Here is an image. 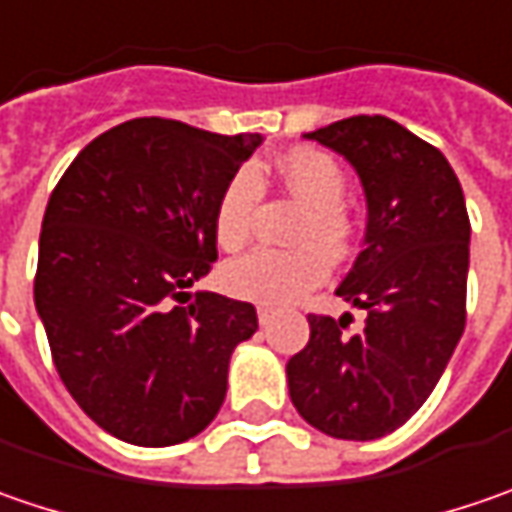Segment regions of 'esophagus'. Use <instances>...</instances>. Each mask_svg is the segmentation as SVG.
Returning <instances> with one entry per match:
<instances>
[{
  "instance_id": "obj_1",
  "label": "esophagus",
  "mask_w": 512,
  "mask_h": 512,
  "mask_svg": "<svg viewBox=\"0 0 512 512\" xmlns=\"http://www.w3.org/2000/svg\"><path fill=\"white\" fill-rule=\"evenodd\" d=\"M257 321H260V326H269V323L275 321V306L260 303V306H257Z\"/></svg>"
}]
</instances>
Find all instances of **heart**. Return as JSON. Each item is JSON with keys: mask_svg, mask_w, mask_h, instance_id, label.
<instances>
[{"mask_svg": "<svg viewBox=\"0 0 512 512\" xmlns=\"http://www.w3.org/2000/svg\"><path fill=\"white\" fill-rule=\"evenodd\" d=\"M278 177L283 189L306 203L298 240L321 242L324 249L341 255L349 246L352 226L341 206L346 183L338 163L318 148L300 145L280 157ZM260 194L263 183L255 166L237 168L226 180L214 206V234L223 249H240L249 240ZM320 247L306 243L298 249H255L234 257L223 266V286L237 298L260 303L295 300L329 275V260Z\"/></svg>", "mask_w": 512, "mask_h": 512, "instance_id": "obj_1", "label": "heart"}]
</instances>
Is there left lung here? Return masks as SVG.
Here are the masks:
<instances>
[{
  "label": "left lung",
  "instance_id": "obj_1",
  "mask_svg": "<svg viewBox=\"0 0 512 512\" xmlns=\"http://www.w3.org/2000/svg\"><path fill=\"white\" fill-rule=\"evenodd\" d=\"M338 151L367 197L364 252L335 289L364 309L309 315V344L286 364L289 398L315 430L372 441L430 398L464 332L470 217L447 157L389 117H349L303 134Z\"/></svg>",
  "mask_w": 512,
  "mask_h": 512
}]
</instances>
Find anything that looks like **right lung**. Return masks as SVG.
<instances>
[{
	"mask_svg": "<svg viewBox=\"0 0 512 512\" xmlns=\"http://www.w3.org/2000/svg\"><path fill=\"white\" fill-rule=\"evenodd\" d=\"M260 143L128 120L85 145L48 200L36 312L62 384L120 441L171 447L223 407L255 306L217 292L182 303L217 260V197Z\"/></svg>",
	"mask_w": 512,
	"mask_h": 512,
	"instance_id": "right-lung-1",
	"label": "right lung"
}]
</instances>
